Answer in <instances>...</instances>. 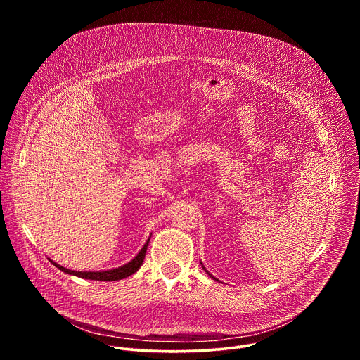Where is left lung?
<instances>
[{
	"label": "left lung",
	"instance_id": "1",
	"mask_svg": "<svg viewBox=\"0 0 360 360\" xmlns=\"http://www.w3.org/2000/svg\"><path fill=\"white\" fill-rule=\"evenodd\" d=\"M202 268H203V271H205V272H207V274H208V275H210V276H211V278H214V276H212V275H211V274H210V272H208V271H207V269H205V266H203V265H202ZM214 279H215V278H214ZM217 281H218V279H217Z\"/></svg>",
	"mask_w": 360,
	"mask_h": 360
}]
</instances>
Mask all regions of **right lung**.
Masks as SVG:
<instances>
[{
  "label": "right lung",
  "mask_w": 360,
  "mask_h": 360,
  "mask_svg": "<svg viewBox=\"0 0 360 360\" xmlns=\"http://www.w3.org/2000/svg\"><path fill=\"white\" fill-rule=\"evenodd\" d=\"M149 238H150V236H149ZM148 243H149V239L145 242V245L142 246V249L138 252V255L135 256V258H134L131 262H128V264H125V265H122V266H120V268L110 269V271H96V272H82V271H81V272H77V271L67 269V268H64V266L56 264L54 261H51V259H49V261L53 262V265H56L60 271H63V272H65V274H70V275H74V276H78V278H84V279L110 281V282H112V281L125 279V278L131 276L132 274H135V272L141 268V265H142V262H143V259H145V253H146V249H148Z\"/></svg>",
  "instance_id": "1"
}]
</instances>
